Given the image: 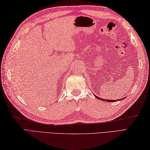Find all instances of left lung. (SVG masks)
I'll use <instances>...</instances> for the list:
<instances>
[{
    "label": "left lung",
    "mask_w": 150,
    "mask_h": 150,
    "mask_svg": "<svg viewBox=\"0 0 150 150\" xmlns=\"http://www.w3.org/2000/svg\"><path fill=\"white\" fill-rule=\"evenodd\" d=\"M94 96L96 97L97 99H99V100H103V101H106V102H109V103H112V102H116V101H118V100H123V99H124V98H125V97H124L123 98H121V99H118V100H109V99H104V98H100V97H97V96H96V95H94Z\"/></svg>",
    "instance_id": "obj_1"
}]
</instances>
